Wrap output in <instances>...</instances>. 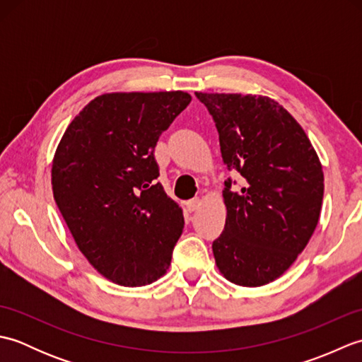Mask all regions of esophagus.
<instances>
[{
    "label": "esophagus",
    "mask_w": 362,
    "mask_h": 362,
    "mask_svg": "<svg viewBox=\"0 0 362 362\" xmlns=\"http://www.w3.org/2000/svg\"><path fill=\"white\" fill-rule=\"evenodd\" d=\"M202 205V201L199 197H194V199H191V201H188L187 204H185V206H187V211H189V213H193V211H196V210H199V206Z\"/></svg>",
    "instance_id": "obj_1"
}]
</instances>
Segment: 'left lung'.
<instances>
[{
  "label": "left lung",
  "mask_w": 362,
  "mask_h": 362,
  "mask_svg": "<svg viewBox=\"0 0 362 362\" xmlns=\"http://www.w3.org/2000/svg\"><path fill=\"white\" fill-rule=\"evenodd\" d=\"M216 122L222 160L244 183L226 182L224 232L213 241L219 272L257 288L294 264L317 227L324 171L296 118L272 98L196 91Z\"/></svg>",
  "instance_id": "left-lung-1"
}]
</instances>
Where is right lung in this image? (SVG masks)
Listing matches in <instances>:
<instances>
[{
    "mask_svg": "<svg viewBox=\"0 0 362 362\" xmlns=\"http://www.w3.org/2000/svg\"><path fill=\"white\" fill-rule=\"evenodd\" d=\"M187 91L96 96L68 124L52 158L54 201L82 255L121 286L158 280L171 264L183 211L157 183L160 135Z\"/></svg>",
    "mask_w": 362,
    "mask_h": 362,
    "instance_id": "add662e5",
    "label": "right lung"
}]
</instances>
